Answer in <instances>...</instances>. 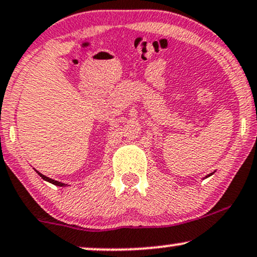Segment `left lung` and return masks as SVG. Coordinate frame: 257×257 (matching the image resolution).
Wrapping results in <instances>:
<instances>
[{
    "label": "left lung",
    "mask_w": 257,
    "mask_h": 257,
    "mask_svg": "<svg viewBox=\"0 0 257 257\" xmlns=\"http://www.w3.org/2000/svg\"><path fill=\"white\" fill-rule=\"evenodd\" d=\"M212 175H213V174H209V175H207V176H206V177H205V178H207V177H209V176H212ZM205 178H203V179H205Z\"/></svg>",
    "instance_id": "left-lung-1"
}]
</instances>
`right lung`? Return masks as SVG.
Returning <instances> with one entry per match:
<instances>
[{"instance_id": "right-lung-1", "label": "right lung", "mask_w": 257, "mask_h": 257, "mask_svg": "<svg viewBox=\"0 0 257 257\" xmlns=\"http://www.w3.org/2000/svg\"><path fill=\"white\" fill-rule=\"evenodd\" d=\"M36 172L37 174H38L40 177H42L43 179H44V181H46V182H49V183H51V184H54V185H57V187H67L68 184H66V183H62V182H58V181H55V179H52V178H49V177H46V176H44L43 174H40L39 171H37L36 170Z\"/></svg>"}]
</instances>
